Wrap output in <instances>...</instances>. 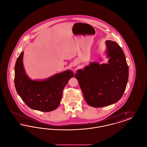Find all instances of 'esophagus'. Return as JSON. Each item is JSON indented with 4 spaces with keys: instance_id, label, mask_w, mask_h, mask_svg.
I'll use <instances>...</instances> for the list:
<instances>
[{
    "instance_id": "34e87169",
    "label": "esophagus",
    "mask_w": 147,
    "mask_h": 147,
    "mask_svg": "<svg viewBox=\"0 0 147 147\" xmlns=\"http://www.w3.org/2000/svg\"><path fill=\"white\" fill-rule=\"evenodd\" d=\"M74 65H76V64H74Z\"/></svg>"
}]
</instances>
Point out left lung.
Returning <instances> with one entry per match:
<instances>
[{"label":"left lung","mask_w":147,"mask_h":147,"mask_svg":"<svg viewBox=\"0 0 147 147\" xmlns=\"http://www.w3.org/2000/svg\"><path fill=\"white\" fill-rule=\"evenodd\" d=\"M105 42L108 63L92 62L75 74L85 100L94 107L117 102L125 92L128 79V66L123 50L116 42Z\"/></svg>","instance_id":"1"}]
</instances>
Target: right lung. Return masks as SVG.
Returning <instances> with one entry per match:
<instances>
[{
    "mask_svg": "<svg viewBox=\"0 0 147 147\" xmlns=\"http://www.w3.org/2000/svg\"><path fill=\"white\" fill-rule=\"evenodd\" d=\"M21 52L15 65V86L19 95L30 108L43 112L56 109L62 97L63 90L71 78V70L56 74L43 80H32L26 74Z\"/></svg>",
    "mask_w": 147,
    "mask_h": 147,
    "instance_id": "1",
    "label": "right lung"
}]
</instances>
